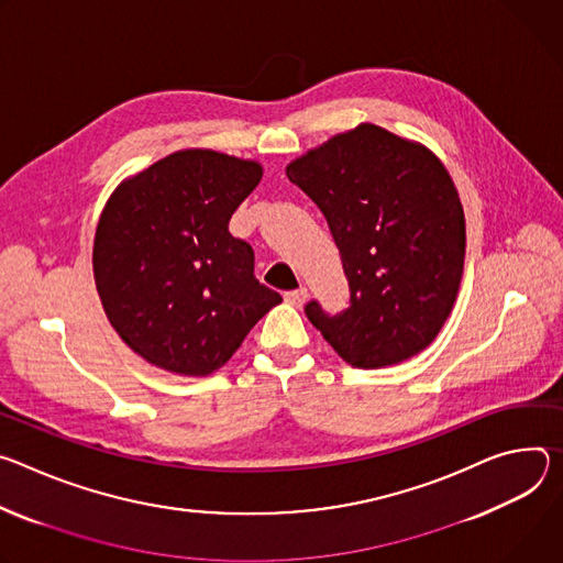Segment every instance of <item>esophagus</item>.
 Segmentation results:
<instances>
[{
  "mask_svg": "<svg viewBox=\"0 0 563 563\" xmlns=\"http://www.w3.org/2000/svg\"><path fill=\"white\" fill-rule=\"evenodd\" d=\"M306 297H308L306 288H297V290H290V292L284 295V299H286L290 306H295V308H301V306L306 303Z\"/></svg>",
  "mask_w": 563,
  "mask_h": 563,
  "instance_id": "esophagus-1",
  "label": "esophagus"
}]
</instances>
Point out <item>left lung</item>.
Here are the masks:
<instances>
[{
	"label": "left lung",
	"instance_id": "left-lung-1",
	"mask_svg": "<svg viewBox=\"0 0 563 563\" xmlns=\"http://www.w3.org/2000/svg\"><path fill=\"white\" fill-rule=\"evenodd\" d=\"M288 178L327 217L351 303L310 320L351 366L400 364L427 349L450 318L465 264L456 185L429 147L362 122L308 150Z\"/></svg>",
	"mask_w": 563,
	"mask_h": 563
}]
</instances>
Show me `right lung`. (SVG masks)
<instances>
[{"label": "right lung", "instance_id": "1", "mask_svg": "<svg viewBox=\"0 0 563 563\" xmlns=\"http://www.w3.org/2000/svg\"><path fill=\"white\" fill-rule=\"evenodd\" d=\"M264 176L257 161L180 150L124 178L100 214L93 279L109 324L150 364L210 376L279 292L255 277L228 223Z\"/></svg>", "mask_w": 563, "mask_h": 563}]
</instances>
